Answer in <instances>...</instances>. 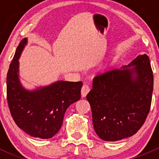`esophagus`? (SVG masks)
I'll return each instance as SVG.
<instances>
[{"mask_svg":"<svg viewBox=\"0 0 159 159\" xmlns=\"http://www.w3.org/2000/svg\"><path fill=\"white\" fill-rule=\"evenodd\" d=\"M90 91V87L87 84H83L82 88H81V96L82 97H85Z\"/></svg>","mask_w":159,"mask_h":159,"instance_id":"1","label":"esophagus"}]
</instances>
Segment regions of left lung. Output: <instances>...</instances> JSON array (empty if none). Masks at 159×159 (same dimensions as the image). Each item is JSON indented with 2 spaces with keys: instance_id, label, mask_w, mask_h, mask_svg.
Masks as SVG:
<instances>
[{
  "instance_id": "obj_1",
  "label": "left lung",
  "mask_w": 159,
  "mask_h": 159,
  "mask_svg": "<svg viewBox=\"0 0 159 159\" xmlns=\"http://www.w3.org/2000/svg\"><path fill=\"white\" fill-rule=\"evenodd\" d=\"M135 66L132 69L126 67ZM153 72L147 54L128 66L97 75L87 94L94 131L108 142L132 136L146 120L152 104Z\"/></svg>"
}]
</instances>
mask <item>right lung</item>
Instances as JSON below:
<instances>
[{"instance_id":"obj_1","label":"right lung","mask_w":159,"mask_h":159,"mask_svg":"<svg viewBox=\"0 0 159 159\" xmlns=\"http://www.w3.org/2000/svg\"><path fill=\"white\" fill-rule=\"evenodd\" d=\"M24 38L16 50L7 75V100L11 115L20 129L34 138L51 139L62 125L67 108L81 98V81H59L29 91L20 84L18 58L25 44Z\"/></svg>"}]
</instances>
